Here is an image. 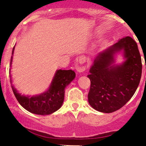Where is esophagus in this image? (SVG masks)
Listing matches in <instances>:
<instances>
[{"label": "esophagus", "mask_w": 146, "mask_h": 146, "mask_svg": "<svg viewBox=\"0 0 146 146\" xmlns=\"http://www.w3.org/2000/svg\"><path fill=\"white\" fill-rule=\"evenodd\" d=\"M86 62V57L83 56H80L77 59V66H76V69L77 70L78 73H82V72L85 71L86 70V67L83 66H81L82 64Z\"/></svg>", "instance_id": "1"}]
</instances>
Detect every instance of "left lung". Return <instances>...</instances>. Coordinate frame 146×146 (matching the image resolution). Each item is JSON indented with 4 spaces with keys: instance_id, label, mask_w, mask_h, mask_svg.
<instances>
[{
    "instance_id": "1",
    "label": "left lung",
    "mask_w": 146,
    "mask_h": 146,
    "mask_svg": "<svg viewBox=\"0 0 146 146\" xmlns=\"http://www.w3.org/2000/svg\"><path fill=\"white\" fill-rule=\"evenodd\" d=\"M122 53L124 60L115 63V56ZM88 103L102 113H113L132 98L142 73L141 57L136 42L130 36L118 40L98 54L90 68Z\"/></svg>"
}]
</instances>
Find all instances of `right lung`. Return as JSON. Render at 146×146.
<instances>
[{
	"label": "right lung",
	"instance_id": "add662e5",
	"mask_svg": "<svg viewBox=\"0 0 146 146\" xmlns=\"http://www.w3.org/2000/svg\"><path fill=\"white\" fill-rule=\"evenodd\" d=\"M15 46L13 48L11 59L12 65ZM10 78L11 80V69ZM76 78V73L72 70H57L52 80L49 88L46 91L36 96H25L18 93L13 86H11L18 103L29 112L37 115H50L56 112L62 106L64 100L65 89Z\"/></svg>",
	"mask_w": 146,
	"mask_h": 146
}]
</instances>
